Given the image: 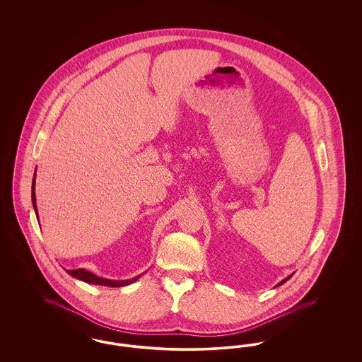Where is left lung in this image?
<instances>
[{"instance_id": "left-lung-1", "label": "left lung", "mask_w": 362, "mask_h": 362, "mask_svg": "<svg viewBox=\"0 0 362 362\" xmlns=\"http://www.w3.org/2000/svg\"><path fill=\"white\" fill-rule=\"evenodd\" d=\"M289 278H291V276H289ZM289 278H286V279H284V281H282V282H279V284H278V285H282V284H284V282H286V281H288V279H289Z\"/></svg>"}]
</instances>
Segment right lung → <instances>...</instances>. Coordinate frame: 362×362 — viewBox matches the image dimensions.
I'll return each instance as SVG.
<instances>
[{"instance_id":"obj_1","label":"right lung","mask_w":362,"mask_h":362,"mask_svg":"<svg viewBox=\"0 0 362 362\" xmlns=\"http://www.w3.org/2000/svg\"><path fill=\"white\" fill-rule=\"evenodd\" d=\"M36 173V171H35ZM33 204H34L35 211H36V202H35V176L34 180H33ZM69 273L70 276H74V278H78L84 282L88 284H93V285H102V286H110V288H119V286H124V285H129L134 281H137L139 276L130 279V281H111V279H105V278H100V276H95L89 272H86L84 269H77V270H66Z\"/></svg>"}]
</instances>
